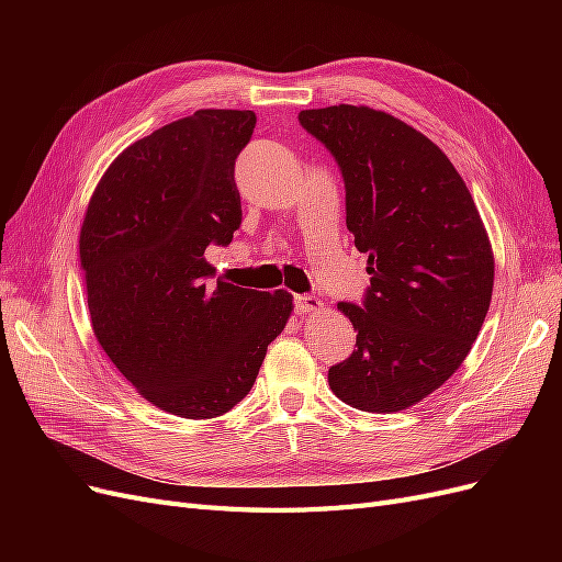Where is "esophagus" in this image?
<instances>
[{
	"instance_id": "1",
	"label": "esophagus",
	"mask_w": 562,
	"mask_h": 562,
	"mask_svg": "<svg viewBox=\"0 0 562 562\" xmlns=\"http://www.w3.org/2000/svg\"><path fill=\"white\" fill-rule=\"evenodd\" d=\"M321 310H323V300H318L316 295H295V312L300 316L316 314Z\"/></svg>"
}]
</instances>
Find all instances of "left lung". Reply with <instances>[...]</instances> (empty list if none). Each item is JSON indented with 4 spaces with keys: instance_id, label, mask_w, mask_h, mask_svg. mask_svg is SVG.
I'll return each mask as SVG.
<instances>
[{
    "instance_id": "obj_1",
    "label": "left lung",
    "mask_w": 562,
    "mask_h": 562,
    "mask_svg": "<svg viewBox=\"0 0 562 562\" xmlns=\"http://www.w3.org/2000/svg\"><path fill=\"white\" fill-rule=\"evenodd\" d=\"M347 190V229L368 252L361 307L339 302L356 349L328 370L333 394L366 413L427 398L464 363L495 283V255L446 151L401 119L366 105L302 110Z\"/></svg>"
}]
</instances>
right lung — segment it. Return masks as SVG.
Returning a JSON list of instances; mask_svg holds the SVG:
<instances>
[{
	"label": "right lung",
	"instance_id": "obj_1",
	"mask_svg": "<svg viewBox=\"0 0 562 562\" xmlns=\"http://www.w3.org/2000/svg\"><path fill=\"white\" fill-rule=\"evenodd\" d=\"M250 110H199L119 155L83 215L79 255L98 345L161 411L229 413L285 328L293 295L213 279L209 246L241 225L234 161Z\"/></svg>",
	"mask_w": 562,
	"mask_h": 562
}]
</instances>
